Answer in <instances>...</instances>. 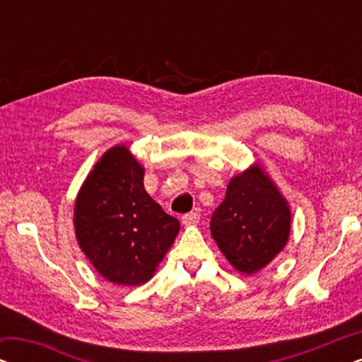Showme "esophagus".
<instances>
[{
  "label": "esophagus",
  "mask_w": 362,
  "mask_h": 362,
  "mask_svg": "<svg viewBox=\"0 0 362 362\" xmlns=\"http://www.w3.org/2000/svg\"><path fill=\"white\" fill-rule=\"evenodd\" d=\"M182 219V224L185 226H192V224H197L201 219V214L199 212H187V214H185L181 217Z\"/></svg>",
  "instance_id": "34e87169"
}]
</instances>
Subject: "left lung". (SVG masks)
Returning <instances> with one entry per match:
<instances>
[{
  "label": "left lung",
  "mask_w": 362,
  "mask_h": 362,
  "mask_svg": "<svg viewBox=\"0 0 362 362\" xmlns=\"http://www.w3.org/2000/svg\"><path fill=\"white\" fill-rule=\"evenodd\" d=\"M288 202L260 165L234 176L211 217V235L229 264L244 275L264 269L290 235Z\"/></svg>",
  "instance_id": "8db88e82"
}]
</instances>
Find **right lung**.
Here are the masks:
<instances>
[{"instance_id":"obj_1","label":"right lung","mask_w":362,"mask_h":362,"mask_svg":"<svg viewBox=\"0 0 362 362\" xmlns=\"http://www.w3.org/2000/svg\"><path fill=\"white\" fill-rule=\"evenodd\" d=\"M145 170L125 145L103 153L74 207L78 245L103 279L136 286L148 281L180 232L143 186Z\"/></svg>"}]
</instances>
